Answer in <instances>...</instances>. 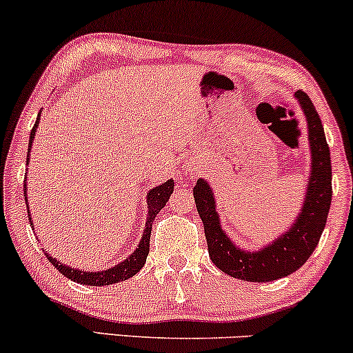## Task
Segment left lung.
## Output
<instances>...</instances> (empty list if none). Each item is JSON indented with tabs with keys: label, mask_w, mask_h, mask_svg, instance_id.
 I'll use <instances>...</instances> for the list:
<instances>
[{
	"label": "left lung",
	"mask_w": 353,
	"mask_h": 353,
	"mask_svg": "<svg viewBox=\"0 0 353 353\" xmlns=\"http://www.w3.org/2000/svg\"><path fill=\"white\" fill-rule=\"evenodd\" d=\"M305 116L310 143V177L303 205L292 228L262 249H239L221 228L214 192L208 181L197 179L194 201L204 224L209 257L214 265L230 277L247 282H272L287 277L309 261L325 228L332 202V165L323 125L314 103L303 91L295 92Z\"/></svg>",
	"instance_id": "8db88e82"
}]
</instances>
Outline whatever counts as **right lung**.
Masks as SVG:
<instances>
[{
	"label": "right lung",
	"mask_w": 353,
	"mask_h": 353,
	"mask_svg": "<svg viewBox=\"0 0 353 353\" xmlns=\"http://www.w3.org/2000/svg\"><path fill=\"white\" fill-rule=\"evenodd\" d=\"M38 124H39V116H38V119H36L33 129H31L28 152L31 151V145H33ZM26 164H30V154H28V157H26ZM23 190H24V199H26V205H28L26 182H24V189ZM172 190H174V181L172 179L165 181L164 184L157 185V188L149 190V194H148V209L149 210H148V221H145V229H144L143 239H141L139 245L136 247L134 252L129 255L128 259H124L123 262H119L117 265L111 267V269L98 270V272H86V270H83V269H74V267L61 264L58 259H52L51 255H48V259H50L51 264L54 265L56 269H58L59 272L64 275V277L71 279V281L78 282V283H81V285L101 287V285H111V283L128 281L129 277H132V275H136L137 272H139V270L143 269L144 264H145V259H148V254H149V239H151V229H152L154 217L159 214V210L163 209L165 205V202L169 201ZM28 216H30L31 228H34L33 221H31L30 208H28Z\"/></svg>",
	"instance_id": "add662e5"
}]
</instances>
